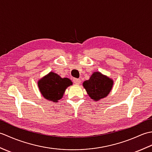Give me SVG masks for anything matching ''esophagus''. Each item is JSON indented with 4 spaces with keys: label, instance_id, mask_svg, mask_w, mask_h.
<instances>
[{
    "label": "esophagus",
    "instance_id": "1",
    "mask_svg": "<svg viewBox=\"0 0 152 152\" xmlns=\"http://www.w3.org/2000/svg\"><path fill=\"white\" fill-rule=\"evenodd\" d=\"M73 82L75 83V84H77V85H79V84H80V83H81V81H80V80L78 79V78H74L73 79Z\"/></svg>",
    "mask_w": 152,
    "mask_h": 152
}]
</instances>
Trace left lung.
Instances as JSON below:
<instances>
[{
    "mask_svg": "<svg viewBox=\"0 0 152 152\" xmlns=\"http://www.w3.org/2000/svg\"><path fill=\"white\" fill-rule=\"evenodd\" d=\"M114 81L100 72L93 73L88 80L83 83V86L91 99L98 101L107 96L113 87Z\"/></svg>",
    "mask_w": 152,
    "mask_h": 152,
    "instance_id": "obj_1",
    "label": "left lung"
}]
</instances>
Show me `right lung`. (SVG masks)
I'll return each mask as SVG.
<instances>
[{
  "label": "right lung",
  "mask_w": 152,
  "mask_h": 152,
  "mask_svg": "<svg viewBox=\"0 0 152 152\" xmlns=\"http://www.w3.org/2000/svg\"><path fill=\"white\" fill-rule=\"evenodd\" d=\"M72 85L71 80L62 78L56 73L50 72L38 82L41 94L48 101L58 102L63 96L66 89Z\"/></svg>",
  "instance_id": "add662e5"
}]
</instances>
